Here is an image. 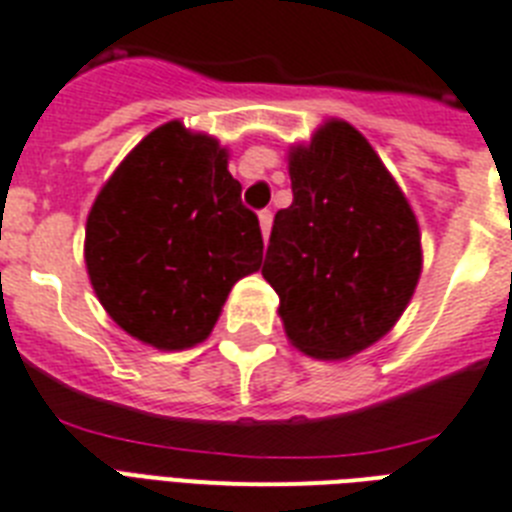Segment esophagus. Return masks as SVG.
<instances>
[{"label":"esophagus","instance_id":"34e87169","mask_svg":"<svg viewBox=\"0 0 512 512\" xmlns=\"http://www.w3.org/2000/svg\"><path fill=\"white\" fill-rule=\"evenodd\" d=\"M259 224H261V235L269 237V230H272V211H269V208L259 211Z\"/></svg>","mask_w":512,"mask_h":512}]
</instances>
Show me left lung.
Returning a JSON list of instances; mask_svg holds the SVG:
<instances>
[{"label": "left lung", "instance_id": "8db88e82", "mask_svg": "<svg viewBox=\"0 0 512 512\" xmlns=\"http://www.w3.org/2000/svg\"><path fill=\"white\" fill-rule=\"evenodd\" d=\"M293 203L280 208L261 275L280 296L293 346L351 357L386 335L420 277L410 203L370 142L330 121L290 153Z\"/></svg>", "mask_w": 512, "mask_h": 512}]
</instances>
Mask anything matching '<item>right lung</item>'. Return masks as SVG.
I'll use <instances>...</instances> for the list:
<instances>
[{
	"instance_id": "1",
	"label": "right lung",
	"mask_w": 512,
	"mask_h": 512,
	"mask_svg": "<svg viewBox=\"0 0 512 512\" xmlns=\"http://www.w3.org/2000/svg\"><path fill=\"white\" fill-rule=\"evenodd\" d=\"M84 256L94 293L126 333L187 349L211 333L232 285L261 267L264 237L219 142L171 121L100 190Z\"/></svg>"
}]
</instances>
